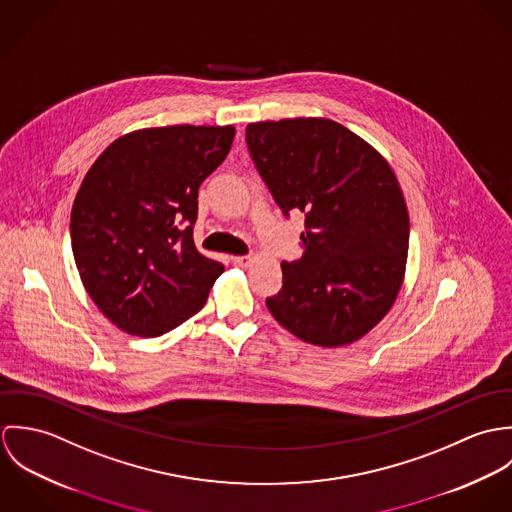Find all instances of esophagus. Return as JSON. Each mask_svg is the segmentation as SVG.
<instances>
[{
	"instance_id": "esophagus-1",
	"label": "esophagus",
	"mask_w": 512,
	"mask_h": 512,
	"mask_svg": "<svg viewBox=\"0 0 512 512\" xmlns=\"http://www.w3.org/2000/svg\"><path fill=\"white\" fill-rule=\"evenodd\" d=\"M250 260H252L250 256H234V258H232V264L238 266V268H246V266L250 264Z\"/></svg>"
}]
</instances>
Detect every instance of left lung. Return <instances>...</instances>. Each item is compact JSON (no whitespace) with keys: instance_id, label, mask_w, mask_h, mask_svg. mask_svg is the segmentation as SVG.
Wrapping results in <instances>:
<instances>
[{"instance_id":"8db88e82","label":"left lung","mask_w":512,"mask_h":512,"mask_svg":"<svg viewBox=\"0 0 512 512\" xmlns=\"http://www.w3.org/2000/svg\"><path fill=\"white\" fill-rule=\"evenodd\" d=\"M246 144L282 213L305 215V252L282 262L270 313L305 343H355L388 313L406 272L410 219L392 167L327 118L248 124Z\"/></svg>"}]
</instances>
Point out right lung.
Masks as SVG:
<instances>
[{"mask_svg": "<svg viewBox=\"0 0 512 512\" xmlns=\"http://www.w3.org/2000/svg\"><path fill=\"white\" fill-rule=\"evenodd\" d=\"M234 134L189 124L136 130L88 169L71 213L74 262L118 329L159 337L203 309L224 266L195 246L197 197Z\"/></svg>", "mask_w": 512, "mask_h": 512, "instance_id": "add662e5", "label": "right lung"}]
</instances>
